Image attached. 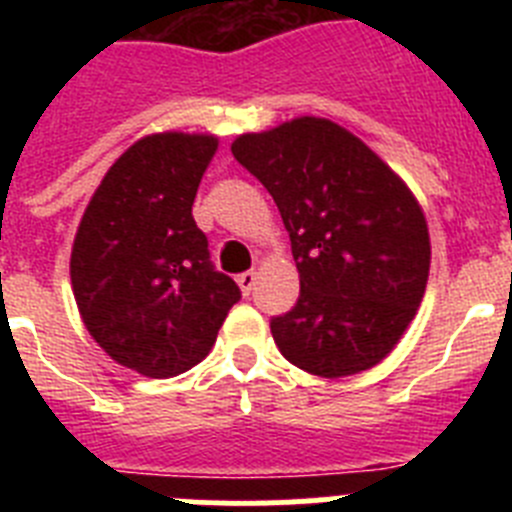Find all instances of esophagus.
<instances>
[{
  "mask_svg": "<svg viewBox=\"0 0 512 512\" xmlns=\"http://www.w3.org/2000/svg\"><path fill=\"white\" fill-rule=\"evenodd\" d=\"M235 282H238V287H241L243 295H251L253 284H256V271H243V274H238V279H235Z\"/></svg>",
  "mask_w": 512,
  "mask_h": 512,
  "instance_id": "1",
  "label": "esophagus"
}]
</instances>
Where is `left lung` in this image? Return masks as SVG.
Here are the masks:
<instances>
[{"mask_svg": "<svg viewBox=\"0 0 512 512\" xmlns=\"http://www.w3.org/2000/svg\"><path fill=\"white\" fill-rule=\"evenodd\" d=\"M230 151L277 202L300 271L297 305L271 318L282 356L328 379L372 369L428 284L431 238L413 192L323 117L238 135Z\"/></svg>", "mask_w": 512, "mask_h": 512, "instance_id": "obj_1", "label": "left lung"}]
</instances>
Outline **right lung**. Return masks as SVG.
<instances>
[{
    "label": "right lung",
    "mask_w": 512,
    "mask_h": 512,
    "mask_svg": "<svg viewBox=\"0 0 512 512\" xmlns=\"http://www.w3.org/2000/svg\"><path fill=\"white\" fill-rule=\"evenodd\" d=\"M215 151V135L140 138L104 174L76 230L71 287L81 320L117 364L143 377L200 364L241 300L192 217Z\"/></svg>",
    "instance_id": "add662e5"
}]
</instances>
